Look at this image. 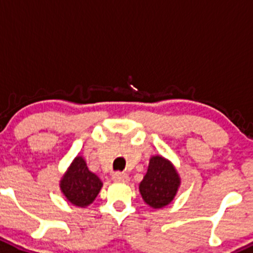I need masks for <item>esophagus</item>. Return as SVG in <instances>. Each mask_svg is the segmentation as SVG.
Here are the masks:
<instances>
[{
  "mask_svg": "<svg viewBox=\"0 0 253 253\" xmlns=\"http://www.w3.org/2000/svg\"><path fill=\"white\" fill-rule=\"evenodd\" d=\"M112 180L115 182H128L129 177L128 174L124 173V172H116L112 174Z\"/></svg>",
  "mask_w": 253,
  "mask_h": 253,
  "instance_id": "esophagus-1",
  "label": "esophagus"
}]
</instances>
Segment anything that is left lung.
<instances>
[{
	"label": "left lung",
	"mask_w": 253,
	"mask_h": 253,
	"mask_svg": "<svg viewBox=\"0 0 253 253\" xmlns=\"http://www.w3.org/2000/svg\"><path fill=\"white\" fill-rule=\"evenodd\" d=\"M181 177L169 160L156 155L150 159L148 169L140 183L143 201L155 210L164 209L173 201L180 188Z\"/></svg>",
	"instance_id": "left-lung-1"
}]
</instances>
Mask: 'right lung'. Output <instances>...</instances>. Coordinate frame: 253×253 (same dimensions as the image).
Here are the masks:
<instances>
[{
  "instance_id": "right-lung-1",
  "label": "right lung",
  "mask_w": 253,
  "mask_h": 253,
  "mask_svg": "<svg viewBox=\"0 0 253 253\" xmlns=\"http://www.w3.org/2000/svg\"><path fill=\"white\" fill-rule=\"evenodd\" d=\"M60 188L70 204L84 209L97 197L102 182L89 171L84 157L77 156L60 180Z\"/></svg>"
}]
</instances>
